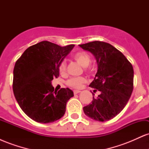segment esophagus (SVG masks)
Listing matches in <instances>:
<instances>
[{"label":"esophagus","instance_id":"esophagus-1","mask_svg":"<svg viewBox=\"0 0 149 149\" xmlns=\"http://www.w3.org/2000/svg\"><path fill=\"white\" fill-rule=\"evenodd\" d=\"M80 90H73V93H74V95H76V94L80 93Z\"/></svg>","mask_w":149,"mask_h":149}]
</instances>
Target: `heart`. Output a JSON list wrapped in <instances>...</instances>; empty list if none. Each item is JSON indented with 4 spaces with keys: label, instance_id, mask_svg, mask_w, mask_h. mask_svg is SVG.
I'll list each match as a JSON object with an SVG mask.
<instances>
[{
    "label": "heart",
    "instance_id": "obj_1",
    "mask_svg": "<svg viewBox=\"0 0 149 149\" xmlns=\"http://www.w3.org/2000/svg\"><path fill=\"white\" fill-rule=\"evenodd\" d=\"M73 59L77 61L83 67H85V71L88 74H92L94 71V68L90 65L91 57L85 51H79L75 53L73 56ZM58 71L61 75H64L66 71V64L64 61H61L58 66ZM86 82V79L84 77H77L71 78L66 81V85L73 88H80Z\"/></svg>",
    "mask_w": 149,
    "mask_h": 149
}]
</instances>
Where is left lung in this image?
<instances>
[{
	"mask_svg": "<svg viewBox=\"0 0 149 149\" xmlns=\"http://www.w3.org/2000/svg\"><path fill=\"white\" fill-rule=\"evenodd\" d=\"M96 58L98 70L89 85L100 92L91 104L83 107L85 114L97 121L109 120L121 112L133 91L134 70L132 65L120 51L102 41L79 45Z\"/></svg>",
	"mask_w": 149,
	"mask_h": 149,
	"instance_id": "8db88e82",
	"label": "left lung"
}]
</instances>
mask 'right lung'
I'll return each mask as SVG.
<instances>
[{"label":"right lung","mask_w":149,"mask_h":149,"mask_svg":"<svg viewBox=\"0 0 149 149\" xmlns=\"http://www.w3.org/2000/svg\"><path fill=\"white\" fill-rule=\"evenodd\" d=\"M73 47L42 41L28 47L15 63L13 92L22 110L33 120L49 123L64 115L73 92L69 88L54 92L51 81L58 78V66Z\"/></svg>","instance_id":"right-lung-1"}]
</instances>
